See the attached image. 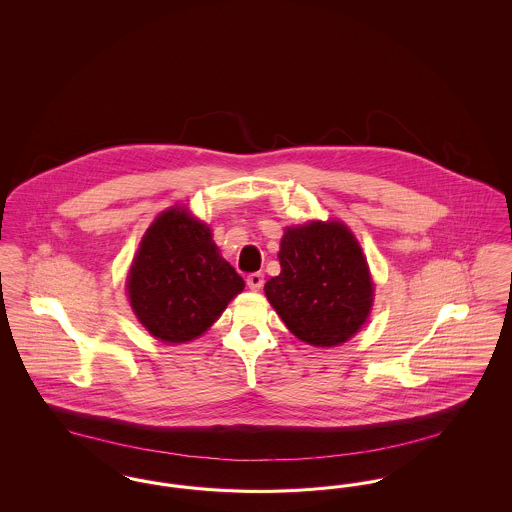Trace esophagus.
Instances as JSON below:
<instances>
[{"label": "esophagus", "mask_w": 512, "mask_h": 512, "mask_svg": "<svg viewBox=\"0 0 512 512\" xmlns=\"http://www.w3.org/2000/svg\"><path fill=\"white\" fill-rule=\"evenodd\" d=\"M263 284H265V276H263L261 272H253V274L247 276V286H249V290L259 292V290L263 288Z\"/></svg>", "instance_id": "34e87169"}]
</instances>
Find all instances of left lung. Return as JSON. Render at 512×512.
I'll return each instance as SVG.
<instances>
[{"label":"left lung","mask_w":512,"mask_h":512,"mask_svg":"<svg viewBox=\"0 0 512 512\" xmlns=\"http://www.w3.org/2000/svg\"><path fill=\"white\" fill-rule=\"evenodd\" d=\"M278 259L282 272L268 280L265 293L295 338L336 347L359 332L374 288L363 249L343 222L286 228Z\"/></svg>","instance_id":"1"}]
</instances>
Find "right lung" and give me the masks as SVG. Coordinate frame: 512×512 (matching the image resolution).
Returning a JSON list of instances; mask_svg holds the SVG:
<instances>
[{"mask_svg":"<svg viewBox=\"0 0 512 512\" xmlns=\"http://www.w3.org/2000/svg\"><path fill=\"white\" fill-rule=\"evenodd\" d=\"M244 286L209 226L182 207L153 220L126 280L134 315L165 343L199 338Z\"/></svg>","mask_w":512,"mask_h":512,"instance_id":"add662e5","label":"right lung"}]
</instances>
